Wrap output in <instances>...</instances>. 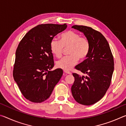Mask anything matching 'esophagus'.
Listing matches in <instances>:
<instances>
[{
    "label": "esophagus",
    "instance_id": "1",
    "mask_svg": "<svg viewBox=\"0 0 126 126\" xmlns=\"http://www.w3.org/2000/svg\"><path fill=\"white\" fill-rule=\"evenodd\" d=\"M64 73H65L66 74H71V72H70L69 71H64Z\"/></svg>",
    "mask_w": 126,
    "mask_h": 126
}]
</instances>
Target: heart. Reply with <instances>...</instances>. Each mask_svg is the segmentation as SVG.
Segmentation results:
<instances>
[{
  "label": "heart",
  "instance_id": "b5f03b06",
  "mask_svg": "<svg viewBox=\"0 0 126 126\" xmlns=\"http://www.w3.org/2000/svg\"><path fill=\"white\" fill-rule=\"evenodd\" d=\"M50 49L55 57L60 58L63 55L64 48H68V54L58 61L57 67L64 71H69L77 63L78 59H84L90 50V43L87 38L80 37L78 33L68 31L62 34L60 40L53 38L50 42Z\"/></svg>",
  "mask_w": 126,
  "mask_h": 126
}]
</instances>
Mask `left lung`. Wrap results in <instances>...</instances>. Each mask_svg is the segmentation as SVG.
<instances>
[{
    "label": "left lung",
    "mask_w": 126,
    "mask_h": 126,
    "mask_svg": "<svg viewBox=\"0 0 126 126\" xmlns=\"http://www.w3.org/2000/svg\"><path fill=\"white\" fill-rule=\"evenodd\" d=\"M72 28L83 33L90 43L87 59L75 67L86 76L73 73L75 80L72 93L78 103L92 105L102 99L109 88L114 71L113 57L107 40L99 32L83 25Z\"/></svg>",
    "instance_id": "1"
}]
</instances>
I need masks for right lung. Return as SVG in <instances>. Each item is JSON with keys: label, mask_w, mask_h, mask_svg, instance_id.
Masks as SVG:
<instances>
[{"label": "right lung", "mask_w": 126, "mask_h": 126, "mask_svg": "<svg viewBox=\"0 0 126 126\" xmlns=\"http://www.w3.org/2000/svg\"><path fill=\"white\" fill-rule=\"evenodd\" d=\"M67 25L40 24L28 32L16 52L13 77L21 93L29 101L41 103L47 99L63 75L60 68L50 71L54 59L50 42Z\"/></svg>", "instance_id": "obj_1"}]
</instances>
